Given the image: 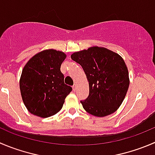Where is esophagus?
Listing matches in <instances>:
<instances>
[{"mask_svg":"<svg viewBox=\"0 0 155 155\" xmlns=\"http://www.w3.org/2000/svg\"><path fill=\"white\" fill-rule=\"evenodd\" d=\"M73 91H76V84L73 85Z\"/></svg>","mask_w":155,"mask_h":155,"instance_id":"esophagus-1","label":"esophagus"}]
</instances>
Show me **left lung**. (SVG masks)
Instances as JSON below:
<instances>
[{"mask_svg":"<svg viewBox=\"0 0 155 155\" xmlns=\"http://www.w3.org/2000/svg\"><path fill=\"white\" fill-rule=\"evenodd\" d=\"M71 58L82 66L89 85L88 97L80 101L84 109L99 117L115 112L130 85L128 69L121 56L94 46L75 52Z\"/></svg>","mask_w":155,"mask_h":155,"instance_id":"obj_1","label":"left lung"}]
</instances>
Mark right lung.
Here are the masks:
<instances>
[{
	"mask_svg": "<svg viewBox=\"0 0 155 155\" xmlns=\"http://www.w3.org/2000/svg\"><path fill=\"white\" fill-rule=\"evenodd\" d=\"M67 55L48 49L36 54L24 67L19 80L22 101L33 115L46 118L59 112L72 88L64 83L61 64Z\"/></svg>",
	"mask_w": 155,
	"mask_h": 155,
	"instance_id": "right-lung-1",
	"label": "right lung"
}]
</instances>
